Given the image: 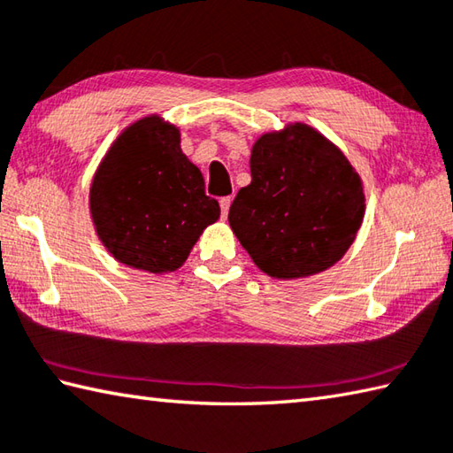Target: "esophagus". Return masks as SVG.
Segmentation results:
<instances>
[{
	"mask_svg": "<svg viewBox=\"0 0 453 453\" xmlns=\"http://www.w3.org/2000/svg\"><path fill=\"white\" fill-rule=\"evenodd\" d=\"M230 203H233V197H223V199H220V212H223V217L228 215Z\"/></svg>",
	"mask_w": 453,
	"mask_h": 453,
	"instance_id": "34e87169",
	"label": "esophagus"
}]
</instances>
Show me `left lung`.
Here are the masks:
<instances>
[{"mask_svg": "<svg viewBox=\"0 0 453 453\" xmlns=\"http://www.w3.org/2000/svg\"><path fill=\"white\" fill-rule=\"evenodd\" d=\"M250 175L228 223L264 274L307 278L343 258L363 223L365 193L335 143L311 126L289 124L256 140Z\"/></svg>", "mask_w": 453, "mask_h": 453, "instance_id": "8db88e82", "label": "left lung"}]
</instances>
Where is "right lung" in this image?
<instances>
[{
	"instance_id": "obj_1",
	"label": "right lung",
	"mask_w": 453,
	"mask_h": 453,
	"mask_svg": "<svg viewBox=\"0 0 453 453\" xmlns=\"http://www.w3.org/2000/svg\"><path fill=\"white\" fill-rule=\"evenodd\" d=\"M179 127L151 114L127 126L90 185L96 234L118 262L151 274L183 266L220 207L181 151Z\"/></svg>"
}]
</instances>
